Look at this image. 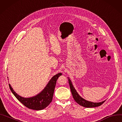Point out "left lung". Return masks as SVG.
<instances>
[{
  "mask_svg": "<svg viewBox=\"0 0 122 122\" xmlns=\"http://www.w3.org/2000/svg\"><path fill=\"white\" fill-rule=\"evenodd\" d=\"M68 78L69 85H70V90H71L72 96H73L74 100L77 103H78L79 105H81V106H82L84 107H87V108L96 107L101 106L102 104H103L105 102V101H104L103 102H100V103H93V102L88 101L87 100L84 99L83 98H82L80 95L78 94L76 90L75 89V88L73 87V84H72L71 80H70V78L69 77H68Z\"/></svg>",
  "mask_w": 122,
  "mask_h": 122,
  "instance_id": "obj_1",
  "label": "left lung"
}]
</instances>
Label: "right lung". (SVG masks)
Here are the masks:
<instances>
[{"label": "right lung", "instance_id": "right-lung-1", "mask_svg": "<svg viewBox=\"0 0 122 122\" xmlns=\"http://www.w3.org/2000/svg\"><path fill=\"white\" fill-rule=\"evenodd\" d=\"M61 75V73H59L54 75L43 90L35 96L31 97H23L19 95L13 89L10 84L9 87L16 98L26 107L33 110H41L46 108L52 102L56 81Z\"/></svg>", "mask_w": 122, "mask_h": 122}]
</instances>
